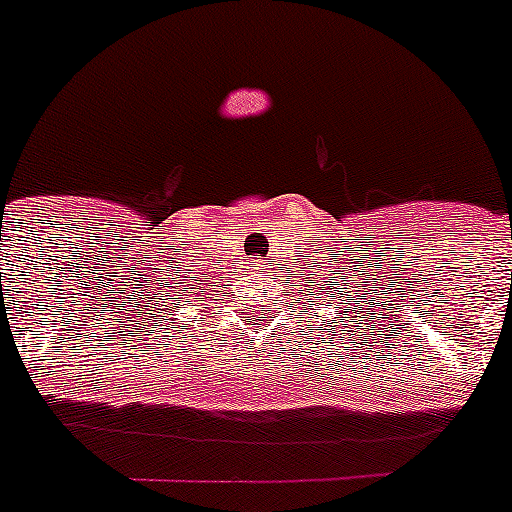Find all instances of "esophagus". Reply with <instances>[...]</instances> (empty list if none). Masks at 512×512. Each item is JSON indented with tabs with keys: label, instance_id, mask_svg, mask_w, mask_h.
<instances>
[{
	"label": "esophagus",
	"instance_id": "1",
	"mask_svg": "<svg viewBox=\"0 0 512 512\" xmlns=\"http://www.w3.org/2000/svg\"><path fill=\"white\" fill-rule=\"evenodd\" d=\"M249 265H252V271H260V260H252V263H249Z\"/></svg>",
	"mask_w": 512,
	"mask_h": 512
}]
</instances>
